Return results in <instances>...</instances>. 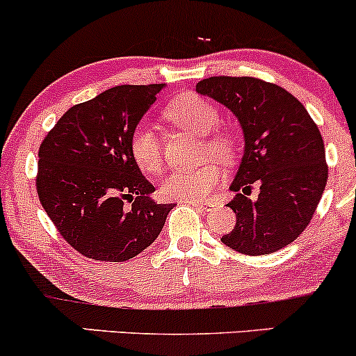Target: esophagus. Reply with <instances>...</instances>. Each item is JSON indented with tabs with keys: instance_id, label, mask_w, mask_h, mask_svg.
I'll list each match as a JSON object with an SVG mask.
<instances>
[{
	"instance_id": "obj_1",
	"label": "esophagus",
	"mask_w": 356,
	"mask_h": 356,
	"mask_svg": "<svg viewBox=\"0 0 356 356\" xmlns=\"http://www.w3.org/2000/svg\"><path fill=\"white\" fill-rule=\"evenodd\" d=\"M182 202H186V204H191V206H196V208L202 211H208L211 206H213V201H182Z\"/></svg>"
}]
</instances>
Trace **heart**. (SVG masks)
<instances>
[{"mask_svg": "<svg viewBox=\"0 0 356 356\" xmlns=\"http://www.w3.org/2000/svg\"><path fill=\"white\" fill-rule=\"evenodd\" d=\"M165 118L179 127L197 135H206V154L218 160H229L235 152V140L225 131H214L220 124V113L208 99L197 95H184L165 109ZM130 150L140 170L155 175L162 170L163 154L157 131L150 124H140L135 128L130 140ZM221 181V170L216 163L206 162L193 169L174 170L163 181L162 189L165 196L181 201L204 199L218 182Z\"/></svg>", "mask_w": 356, "mask_h": 356, "instance_id": "obj_1", "label": "heart"}]
</instances>
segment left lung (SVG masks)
Segmentation results:
<instances>
[{"instance_id":"left-lung-1","label":"left lung","mask_w":356,"mask_h":356,"mask_svg":"<svg viewBox=\"0 0 356 356\" xmlns=\"http://www.w3.org/2000/svg\"><path fill=\"white\" fill-rule=\"evenodd\" d=\"M196 91L232 109L245 136L243 159L229 186L236 193L228 202L236 225L221 241L245 255L287 247L311 222L326 187L319 128L291 92L257 77H209ZM257 180L261 194L252 202L244 194Z\"/></svg>"}]
</instances>
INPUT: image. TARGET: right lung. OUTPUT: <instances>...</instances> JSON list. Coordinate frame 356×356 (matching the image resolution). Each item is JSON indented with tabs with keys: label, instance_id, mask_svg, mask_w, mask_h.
Returning a JSON list of instances; mask_svg holds the SVG:
<instances>
[{
	"label": "right lung",
	"instance_id": "1",
	"mask_svg": "<svg viewBox=\"0 0 356 356\" xmlns=\"http://www.w3.org/2000/svg\"><path fill=\"white\" fill-rule=\"evenodd\" d=\"M165 84L116 86L62 115L38 150L37 193L62 238L92 260L150 247L174 204H157L130 140Z\"/></svg>",
	"mask_w": 356,
	"mask_h": 356
}]
</instances>
